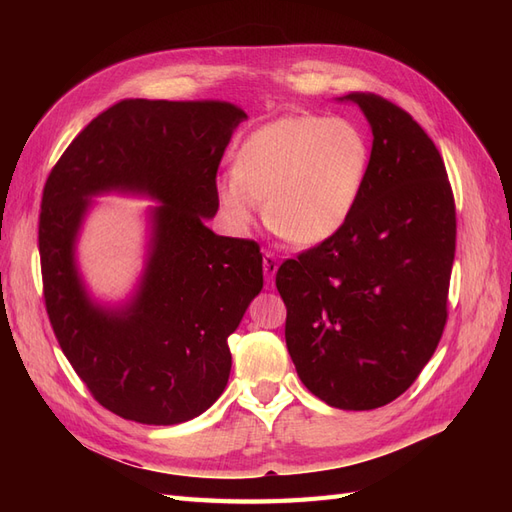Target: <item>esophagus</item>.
Wrapping results in <instances>:
<instances>
[{"label": "esophagus", "mask_w": 512, "mask_h": 512, "mask_svg": "<svg viewBox=\"0 0 512 512\" xmlns=\"http://www.w3.org/2000/svg\"><path fill=\"white\" fill-rule=\"evenodd\" d=\"M262 267H265V280L271 284L275 280V273H277V258L271 252H265V258H262Z\"/></svg>", "instance_id": "34e87169"}]
</instances>
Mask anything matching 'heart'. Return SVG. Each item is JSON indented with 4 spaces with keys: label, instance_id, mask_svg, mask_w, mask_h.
I'll return each mask as SVG.
<instances>
[{
    "label": "heart",
    "instance_id": "obj_1",
    "mask_svg": "<svg viewBox=\"0 0 512 512\" xmlns=\"http://www.w3.org/2000/svg\"><path fill=\"white\" fill-rule=\"evenodd\" d=\"M369 145L348 119L286 115L239 147L235 170L215 181L224 224L245 235L262 209L269 226L299 245L335 237L359 203Z\"/></svg>",
    "mask_w": 512,
    "mask_h": 512
}]
</instances>
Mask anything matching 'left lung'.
<instances>
[{
	"mask_svg": "<svg viewBox=\"0 0 512 512\" xmlns=\"http://www.w3.org/2000/svg\"><path fill=\"white\" fill-rule=\"evenodd\" d=\"M374 145L359 203L335 237L288 258L275 286L301 382L339 410L410 389L438 348L455 260V198L440 151L397 104L354 91Z\"/></svg>",
	"mask_w": 512,
	"mask_h": 512,
	"instance_id": "obj_1",
	"label": "left lung"
}]
</instances>
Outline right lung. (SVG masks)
Instances as JSON below:
<instances>
[{
	"label": "right lung",
	"mask_w": 512,
	"mask_h": 512,
	"mask_svg": "<svg viewBox=\"0 0 512 512\" xmlns=\"http://www.w3.org/2000/svg\"><path fill=\"white\" fill-rule=\"evenodd\" d=\"M247 115L220 100H121L74 138L42 192L44 303L66 359L100 406L143 425L203 414L226 389L228 337L262 290L256 241L205 226L215 177ZM147 193L152 245L142 286L119 310L88 299L73 243L90 196Z\"/></svg>",
	"instance_id": "add662e5"
}]
</instances>
